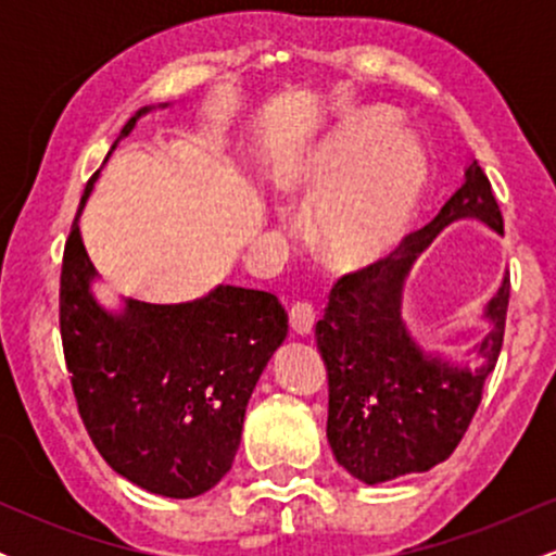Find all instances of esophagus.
<instances>
[{"label": "esophagus", "mask_w": 556, "mask_h": 556, "mask_svg": "<svg viewBox=\"0 0 556 556\" xmlns=\"http://www.w3.org/2000/svg\"><path fill=\"white\" fill-rule=\"evenodd\" d=\"M314 324H316V311L311 303H303V300H298L295 305L290 308V327L295 334L300 337H308L311 331H314Z\"/></svg>", "instance_id": "esophagus-1"}]
</instances>
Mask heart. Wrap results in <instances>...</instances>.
Segmentation results:
<instances>
[{
  "instance_id": "b5f03b06",
  "label": "heart",
  "mask_w": 556,
  "mask_h": 556,
  "mask_svg": "<svg viewBox=\"0 0 556 556\" xmlns=\"http://www.w3.org/2000/svg\"><path fill=\"white\" fill-rule=\"evenodd\" d=\"M397 127L389 110L355 112L274 169V185L285 195L323 193L311 225L329 264L350 269L381 258L416 214L429 164Z\"/></svg>"
}]
</instances>
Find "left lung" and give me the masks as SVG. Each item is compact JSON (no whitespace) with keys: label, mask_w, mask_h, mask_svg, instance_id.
<instances>
[{"label":"left lung","mask_w":556,"mask_h":556,"mask_svg":"<svg viewBox=\"0 0 556 556\" xmlns=\"http://www.w3.org/2000/svg\"><path fill=\"white\" fill-rule=\"evenodd\" d=\"M460 219L502 232V212L476 159L431 225L413 232L392 258L342 277L316 324L329 376V446L337 463L368 486L446 460L468 431L483 381L500 358L507 277L483 311L489 331L476 344L473 361L426 350L402 318L413 266L442 229Z\"/></svg>","instance_id":"1"}]
</instances>
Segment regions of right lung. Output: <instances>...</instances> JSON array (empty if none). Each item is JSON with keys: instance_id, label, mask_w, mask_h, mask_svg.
<instances>
[{"instance_id": "right-lung-1", "label": "right lung", "mask_w": 556, "mask_h": 556, "mask_svg": "<svg viewBox=\"0 0 556 556\" xmlns=\"http://www.w3.org/2000/svg\"><path fill=\"white\" fill-rule=\"evenodd\" d=\"M172 104L143 106L123 127ZM112 146V151L117 149ZM62 261L60 327L70 381L88 437L114 473L169 500H193L232 468L258 376L287 337V314L264 290L216 285L188 303L96 298L80 214Z\"/></svg>"}]
</instances>
